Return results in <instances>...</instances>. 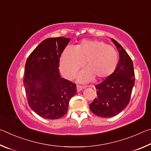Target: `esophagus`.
I'll return each instance as SVG.
<instances>
[{
    "label": "esophagus",
    "mask_w": 151,
    "mask_h": 151,
    "mask_svg": "<svg viewBox=\"0 0 151 151\" xmlns=\"http://www.w3.org/2000/svg\"><path fill=\"white\" fill-rule=\"evenodd\" d=\"M86 87L85 86H80V85H77L76 86V90H77V92L78 93V92L81 91L83 89H85Z\"/></svg>",
    "instance_id": "obj_1"
}]
</instances>
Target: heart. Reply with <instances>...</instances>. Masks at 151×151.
Segmentation results:
<instances>
[{"mask_svg": "<svg viewBox=\"0 0 151 151\" xmlns=\"http://www.w3.org/2000/svg\"><path fill=\"white\" fill-rule=\"evenodd\" d=\"M87 68L78 76L80 82L97 80L111 76L119 63V55L114 48L102 40H83L75 48L67 47L63 51L60 66L63 75L73 78L85 65Z\"/></svg>", "mask_w": 151, "mask_h": 151, "instance_id": "b5f03b06", "label": "heart"}]
</instances>
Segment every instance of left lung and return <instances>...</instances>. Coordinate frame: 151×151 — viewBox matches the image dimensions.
I'll return each mask as SVG.
<instances>
[{"label": "left lung", "instance_id": "1", "mask_svg": "<svg viewBox=\"0 0 151 151\" xmlns=\"http://www.w3.org/2000/svg\"><path fill=\"white\" fill-rule=\"evenodd\" d=\"M119 52V60L114 72L95 86L97 97L89 104L95 115L108 118L115 116L129 103L134 85L133 63L119 43L111 39Z\"/></svg>", "mask_w": 151, "mask_h": 151}]
</instances>
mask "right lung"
Segmentation results:
<instances>
[{"mask_svg": "<svg viewBox=\"0 0 151 151\" xmlns=\"http://www.w3.org/2000/svg\"><path fill=\"white\" fill-rule=\"evenodd\" d=\"M70 41L63 37L48 38L36 47L25 64L24 86L29 106L47 119L61 118L67 112L76 84L61 78L60 57Z\"/></svg>", "mask_w": 151, "mask_h": 151, "instance_id": "add662e5", "label": "right lung"}]
</instances>
